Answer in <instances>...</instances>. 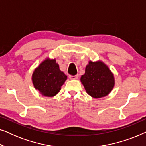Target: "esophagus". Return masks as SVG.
<instances>
[{"mask_svg": "<svg viewBox=\"0 0 146 146\" xmlns=\"http://www.w3.org/2000/svg\"><path fill=\"white\" fill-rule=\"evenodd\" d=\"M69 78L70 79L76 80V79H77L78 78V75L76 74V75H74V76H69Z\"/></svg>", "mask_w": 146, "mask_h": 146, "instance_id": "1", "label": "esophagus"}]
</instances>
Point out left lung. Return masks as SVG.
<instances>
[{
  "label": "left lung",
  "instance_id": "left-lung-1",
  "mask_svg": "<svg viewBox=\"0 0 146 146\" xmlns=\"http://www.w3.org/2000/svg\"><path fill=\"white\" fill-rule=\"evenodd\" d=\"M80 80L86 92L95 98L107 96L114 86L113 75L107 66L100 61H90Z\"/></svg>",
  "mask_w": 146,
  "mask_h": 146
}]
</instances>
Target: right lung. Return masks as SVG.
Returning a JSON list of instances; mask_svg holds the SVG:
<instances>
[{"mask_svg":"<svg viewBox=\"0 0 146 146\" xmlns=\"http://www.w3.org/2000/svg\"><path fill=\"white\" fill-rule=\"evenodd\" d=\"M32 79L34 86L42 94L52 97L60 90L67 76L60 71L56 60L46 59L35 69Z\"/></svg>","mask_w":146,"mask_h":146,"instance_id":"right-lung-1","label":"right lung"}]
</instances>
